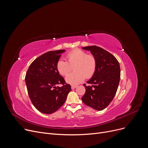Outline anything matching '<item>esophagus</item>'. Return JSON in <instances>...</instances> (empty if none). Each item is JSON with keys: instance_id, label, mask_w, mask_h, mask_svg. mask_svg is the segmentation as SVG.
Here are the masks:
<instances>
[{"instance_id": "34e87169", "label": "esophagus", "mask_w": 148, "mask_h": 148, "mask_svg": "<svg viewBox=\"0 0 148 148\" xmlns=\"http://www.w3.org/2000/svg\"><path fill=\"white\" fill-rule=\"evenodd\" d=\"M77 87V85H71V89H75V88H76Z\"/></svg>"}]
</instances>
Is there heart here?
I'll list each match as a JSON object with an SVG mask.
<instances>
[{"instance_id": "1", "label": "heart", "mask_w": 148, "mask_h": 148, "mask_svg": "<svg viewBox=\"0 0 148 148\" xmlns=\"http://www.w3.org/2000/svg\"><path fill=\"white\" fill-rule=\"evenodd\" d=\"M66 60H58L56 69L60 75L66 76L74 66L75 71L66 76L65 79L67 83L78 84L85 78H91L95 73L97 66L96 57L92 54H87L81 49H75L69 52L66 56Z\"/></svg>"}]
</instances>
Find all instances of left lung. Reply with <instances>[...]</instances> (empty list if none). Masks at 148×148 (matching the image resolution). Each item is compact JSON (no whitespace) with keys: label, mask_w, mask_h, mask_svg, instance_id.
I'll list each match as a JSON object with an SVG mask.
<instances>
[{"label":"left lung","mask_w":148,"mask_h":148,"mask_svg":"<svg viewBox=\"0 0 148 148\" xmlns=\"http://www.w3.org/2000/svg\"><path fill=\"white\" fill-rule=\"evenodd\" d=\"M90 51L96 57L97 66L95 74L89 80L82 100L86 106L102 110L109 105L117 92L120 78V67L117 59L111 53L96 46L83 47Z\"/></svg>","instance_id":"1"}]
</instances>
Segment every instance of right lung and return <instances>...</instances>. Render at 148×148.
I'll return each mask as SVG.
<instances>
[{
    "label": "right lung",
    "mask_w": 148,
    "mask_h": 148,
    "mask_svg": "<svg viewBox=\"0 0 148 148\" xmlns=\"http://www.w3.org/2000/svg\"><path fill=\"white\" fill-rule=\"evenodd\" d=\"M64 51L61 49L44 53L31 64L26 73L30 100L42 113L55 112L64 104L71 89L56 69L57 62ZM58 84L62 86L57 87Z\"/></svg>",
    "instance_id": "add662e5"
}]
</instances>
